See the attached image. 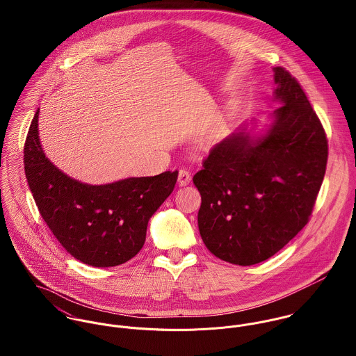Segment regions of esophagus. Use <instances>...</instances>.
Returning <instances> with one entry per match:
<instances>
[{"label":"esophagus","instance_id":"1","mask_svg":"<svg viewBox=\"0 0 356 356\" xmlns=\"http://www.w3.org/2000/svg\"><path fill=\"white\" fill-rule=\"evenodd\" d=\"M191 179H192V177L188 170H179V172H178V185L179 186H186L191 182Z\"/></svg>","mask_w":356,"mask_h":356}]
</instances>
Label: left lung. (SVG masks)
Returning <instances> with one entry per match:
<instances>
[{
	"mask_svg": "<svg viewBox=\"0 0 356 356\" xmlns=\"http://www.w3.org/2000/svg\"><path fill=\"white\" fill-rule=\"evenodd\" d=\"M273 71V100L281 106L271 122L259 133L254 120L243 124L193 177L205 247L238 266L271 257L305 227L326 171L327 140L316 113L286 70Z\"/></svg>",
	"mask_w": 356,
	"mask_h": 356,
	"instance_id": "left-lung-1",
	"label": "left lung"
}]
</instances>
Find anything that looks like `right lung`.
<instances>
[{"instance_id":"1","label":"right lung","mask_w":356,"mask_h":356,"mask_svg":"<svg viewBox=\"0 0 356 356\" xmlns=\"http://www.w3.org/2000/svg\"><path fill=\"white\" fill-rule=\"evenodd\" d=\"M37 109L24 145V171L53 236L79 261L93 267L126 263L141 251L148 222L171 195L178 171L89 185L58 170L45 156Z\"/></svg>"}]
</instances>
